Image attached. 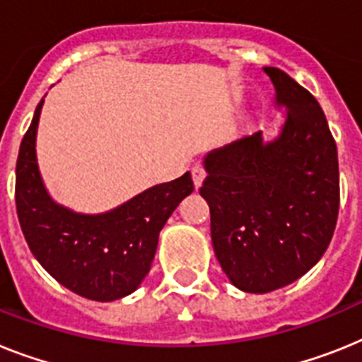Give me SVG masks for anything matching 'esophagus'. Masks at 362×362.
Wrapping results in <instances>:
<instances>
[{
	"label": "esophagus",
	"mask_w": 362,
	"mask_h": 362,
	"mask_svg": "<svg viewBox=\"0 0 362 362\" xmlns=\"http://www.w3.org/2000/svg\"><path fill=\"white\" fill-rule=\"evenodd\" d=\"M191 176H193V184H195V187L199 189V187L202 186V180H204V176H206L204 167H200V165L193 167V169H191Z\"/></svg>",
	"instance_id": "34e87169"
}]
</instances>
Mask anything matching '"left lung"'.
Masks as SVG:
<instances>
[{"mask_svg": "<svg viewBox=\"0 0 362 362\" xmlns=\"http://www.w3.org/2000/svg\"><path fill=\"white\" fill-rule=\"evenodd\" d=\"M285 108L279 134L261 130L204 156L200 195L211 243L238 289L263 294L302 278L324 256L339 215L337 145L320 105L278 68H263Z\"/></svg>", "mask_w": 362, "mask_h": 362, "instance_id": "left-lung-1", "label": "left lung"}]
</instances>
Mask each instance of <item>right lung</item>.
<instances>
[{
  "label": "right lung",
  "mask_w": 362,
  "mask_h": 362,
  "mask_svg": "<svg viewBox=\"0 0 362 362\" xmlns=\"http://www.w3.org/2000/svg\"><path fill=\"white\" fill-rule=\"evenodd\" d=\"M44 99L20 145L16 211L21 232L38 259L66 289L95 302H112L138 289L151 270L163 224L193 193L180 178L148 187L105 214H77L47 193L36 160V130Z\"/></svg>",
  "instance_id": "obj_1"
}]
</instances>
